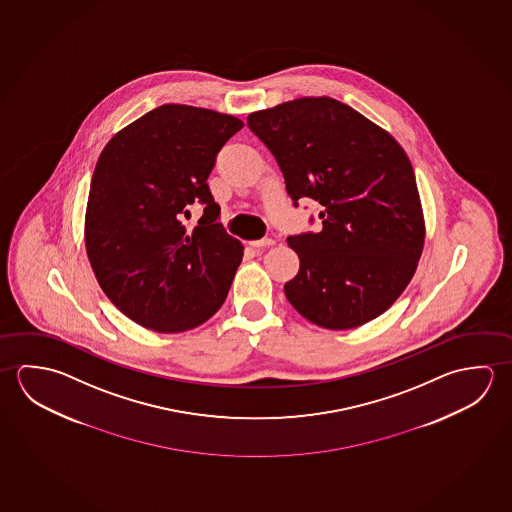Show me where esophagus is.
Instances as JSON below:
<instances>
[{
	"mask_svg": "<svg viewBox=\"0 0 512 512\" xmlns=\"http://www.w3.org/2000/svg\"><path fill=\"white\" fill-rule=\"evenodd\" d=\"M274 240L272 238H263V240H254V242H249L251 247L254 249H263V247H270V245H274Z\"/></svg>",
	"mask_w": 512,
	"mask_h": 512,
	"instance_id": "1",
	"label": "esophagus"
}]
</instances>
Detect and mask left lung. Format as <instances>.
<instances>
[{
  "label": "left lung",
  "instance_id": "obj_1",
  "mask_svg": "<svg viewBox=\"0 0 512 512\" xmlns=\"http://www.w3.org/2000/svg\"><path fill=\"white\" fill-rule=\"evenodd\" d=\"M297 202H321V233L288 236L299 272L286 299L326 330H353L389 310L414 276L425 217L405 150L330 96H303L247 116Z\"/></svg>",
  "mask_w": 512,
  "mask_h": 512
}]
</instances>
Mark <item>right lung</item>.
Returning <instances> with one entry per match:
<instances>
[{"label":"right lung","mask_w":512,"mask_h":512,"mask_svg":"<svg viewBox=\"0 0 512 512\" xmlns=\"http://www.w3.org/2000/svg\"><path fill=\"white\" fill-rule=\"evenodd\" d=\"M231 114L165 104L116 132L98 157L84 242L96 281L130 321L182 333L226 301L243 245L224 233L209 193L218 150L242 129ZM207 208L191 234L185 206Z\"/></svg>","instance_id":"right-lung-1"}]
</instances>
